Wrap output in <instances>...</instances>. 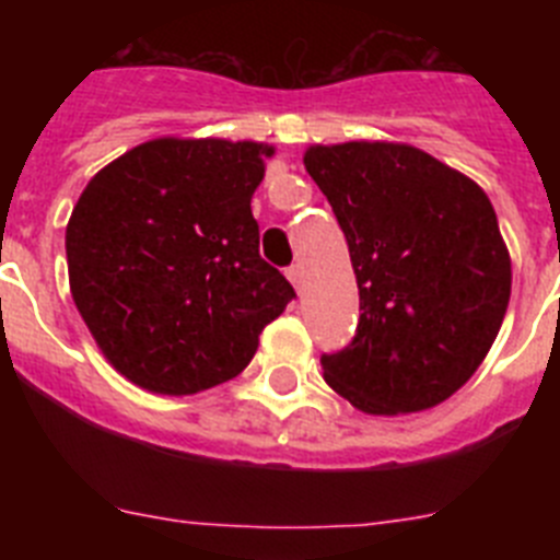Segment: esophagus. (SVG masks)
<instances>
[{
	"mask_svg": "<svg viewBox=\"0 0 560 560\" xmlns=\"http://www.w3.org/2000/svg\"><path fill=\"white\" fill-rule=\"evenodd\" d=\"M285 275H289V280L294 283L296 291H303V285H305V269H303V266H300V264L289 266V271H285Z\"/></svg>",
	"mask_w": 560,
	"mask_h": 560,
	"instance_id": "1",
	"label": "esophagus"
}]
</instances>
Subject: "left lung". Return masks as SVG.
<instances>
[{
  "label": "left lung",
  "instance_id": "obj_1",
  "mask_svg": "<svg viewBox=\"0 0 560 560\" xmlns=\"http://www.w3.org/2000/svg\"><path fill=\"white\" fill-rule=\"evenodd\" d=\"M305 171L348 237L359 325L325 381L370 415L429 409L477 373L511 300V255L477 182L398 142L314 145Z\"/></svg>",
  "mask_w": 560,
  "mask_h": 560
}]
</instances>
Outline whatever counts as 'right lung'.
<instances>
[{
  "label": "right lung",
  "instance_id": "1",
  "mask_svg": "<svg viewBox=\"0 0 560 560\" xmlns=\"http://www.w3.org/2000/svg\"><path fill=\"white\" fill-rule=\"evenodd\" d=\"M260 142L151 140L103 167L67 226L69 289L128 381L192 395L235 378L294 300L260 257Z\"/></svg>",
  "mask_w": 560,
  "mask_h": 560
}]
</instances>
